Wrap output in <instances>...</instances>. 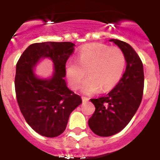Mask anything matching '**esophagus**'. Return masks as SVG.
Here are the masks:
<instances>
[{
  "mask_svg": "<svg viewBox=\"0 0 160 160\" xmlns=\"http://www.w3.org/2000/svg\"><path fill=\"white\" fill-rule=\"evenodd\" d=\"M82 101L83 102H88V101H89V99L86 97H82Z\"/></svg>",
  "mask_w": 160,
  "mask_h": 160,
  "instance_id": "1",
  "label": "esophagus"
}]
</instances>
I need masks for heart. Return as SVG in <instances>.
Instances as JSON below:
<instances>
[{"label": "heart", "instance_id": "b5f03b06", "mask_svg": "<svg viewBox=\"0 0 160 160\" xmlns=\"http://www.w3.org/2000/svg\"><path fill=\"white\" fill-rule=\"evenodd\" d=\"M126 65L124 52L118 47L100 43L87 44L78 52L77 60L70 59L65 64V75L73 89L81 86L85 95H93L102 89L109 91L121 80Z\"/></svg>", "mask_w": 160, "mask_h": 160}]
</instances>
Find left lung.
<instances>
[{"label":"left lung","instance_id":"8db88e82","mask_svg":"<svg viewBox=\"0 0 160 160\" xmlns=\"http://www.w3.org/2000/svg\"><path fill=\"white\" fill-rule=\"evenodd\" d=\"M109 41H113L124 52L126 69L110 92L90 100L95 110L88 124L95 134L102 137L114 135L129 124L141 103L144 90V68L138 54L126 42L115 39Z\"/></svg>","mask_w":160,"mask_h":160}]
</instances>
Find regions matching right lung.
<instances>
[{
	"instance_id": "add662e5",
	"label": "right lung",
	"mask_w": 160,
	"mask_h": 160,
	"mask_svg": "<svg viewBox=\"0 0 160 160\" xmlns=\"http://www.w3.org/2000/svg\"><path fill=\"white\" fill-rule=\"evenodd\" d=\"M71 42H42L29 46L16 64V100L27 124L42 136L53 138L65 131L70 113L82 103L67 86L65 64L74 51ZM44 58L53 62L54 72L40 78L34 67Z\"/></svg>"
}]
</instances>
